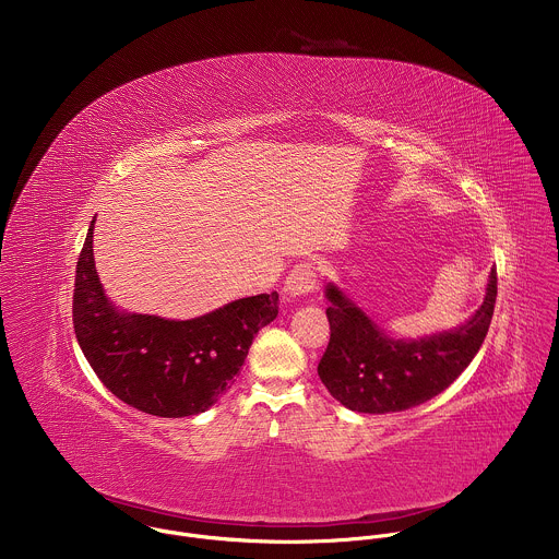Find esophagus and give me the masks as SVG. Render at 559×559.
<instances>
[{"label": "esophagus", "instance_id": "34e87169", "mask_svg": "<svg viewBox=\"0 0 559 559\" xmlns=\"http://www.w3.org/2000/svg\"><path fill=\"white\" fill-rule=\"evenodd\" d=\"M317 284H319V269L312 262H299L286 277L284 295H286V299H297V297L312 293L317 288Z\"/></svg>", "mask_w": 559, "mask_h": 559}]
</instances>
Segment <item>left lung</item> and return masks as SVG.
Returning <instances> with one entry per match:
<instances>
[{
	"label": "left lung",
	"mask_w": 559,
	"mask_h": 559,
	"mask_svg": "<svg viewBox=\"0 0 559 559\" xmlns=\"http://www.w3.org/2000/svg\"><path fill=\"white\" fill-rule=\"evenodd\" d=\"M326 299L331 335L319 361L320 381L350 411L394 413L435 399L472 364L492 319L497 266L474 319L417 342L388 337L335 286H326Z\"/></svg>",
	"instance_id": "obj_1"
}]
</instances>
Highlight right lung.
<instances>
[{
	"label": "right lung",
	"instance_id": "add662e5",
	"mask_svg": "<svg viewBox=\"0 0 559 559\" xmlns=\"http://www.w3.org/2000/svg\"><path fill=\"white\" fill-rule=\"evenodd\" d=\"M94 222L81 247L73 324L85 359L116 399L157 417L206 411L235 385L253 335L277 317V293L233 301L206 317L120 314L103 295Z\"/></svg>",
	"mask_w": 559,
	"mask_h": 559
}]
</instances>
